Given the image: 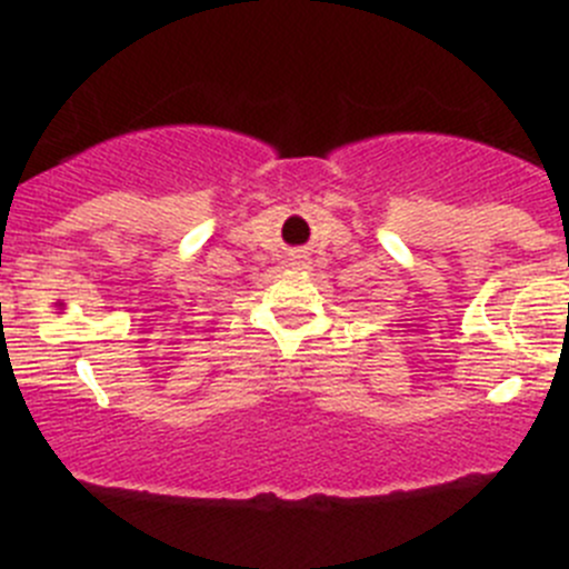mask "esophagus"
<instances>
[{
    "label": "esophagus",
    "mask_w": 569,
    "mask_h": 569,
    "mask_svg": "<svg viewBox=\"0 0 569 569\" xmlns=\"http://www.w3.org/2000/svg\"><path fill=\"white\" fill-rule=\"evenodd\" d=\"M291 267H297V269H306V267H308V258H302V256L291 258Z\"/></svg>",
    "instance_id": "34e87169"
}]
</instances>
